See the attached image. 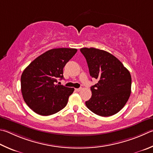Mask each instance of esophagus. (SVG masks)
<instances>
[{
  "mask_svg": "<svg viewBox=\"0 0 153 153\" xmlns=\"http://www.w3.org/2000/svg\"><path fill=\"white\" fill-rule=\"evenodd\" d=\"M76 90L77 91H80L82 90V88H76Z\"/></svg>",
  "mask_w": 153,
  "mask_h": 153,
  "instance_id": "obj_1",
  "label": "esophagus"
}]
</instances>
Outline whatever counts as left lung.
Instances as JSON below:
<instances>
[{
    "instance_id": "left-lung-1",
    "label": "left lung",
    "mask_w": 153,
    "mask_h": 153,
    "mask_svg": "<svg viewBox=\"0 0 153 153\" xmlns=\"http://www.w3.org/2000/svg\"><path fill=\"white\" fill-rule=\"evenodd\" d=\"M91 77L98 80L91 87V97L85 102L91 112L101 116L118 113L131 93V76L120 60L110 53L96 48H82Z\"/></svg>"
}]
</instances>
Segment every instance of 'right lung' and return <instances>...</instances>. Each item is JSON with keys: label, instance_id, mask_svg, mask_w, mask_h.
I'll use <instances>...</instances> for the list:
<instances>
[{"label": "right lung", "instance_id": "1", "mask_svg": "<svg viewBox=\"0 0 153 153\" xmlns=\"http://www.w3.org/2000/svg\"><path fill=\"white\" fill-rule=\"evenodd\" d=\"M77 50L52 49L41 54L25 69L21 77V92L27 105L35 113L49 116L67 105L74 88L55 85L63 78V69Z\"/></svg>", "mask_w": 153, "mask_h": 153}]
</instances>
